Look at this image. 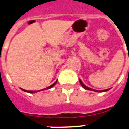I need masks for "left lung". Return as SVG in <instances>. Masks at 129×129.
I'll use <instances>...</instances> for the list:
<instances>
[{
	"label": "left lung",
	"instance_id": "8db88e82",
	"mask_svg": "<svg viewBox=\"0 0 129 129\" xmlns=\"http://www.w3.org/2000/svg\"><path fill=\"white\" fill-rule=\"evenodd\" d=\"M79 82H80V84L81 85V86L83 87L84 89H87V90H91V91H97V92H103V91H108L109 89H104V90H96V89H94L89 88V87H87L85 85H84V83L81 81V79H79Z\"/></svg>",
	"mask_w": 129,
	"mask_h": 129
}]
</instances>
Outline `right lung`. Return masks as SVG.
<instances>
[{
  "label": "right lung",
  "mask_w": 129,
  "mask_h": 129,
  "mask_svg": "<svg viewBox=\"0 0 129 129\" xmlns=\"http://www.w3.org/2000/svg\"><path fill=\"white\" fill-rule=\"evenodd\" d=\"M57 81H55L54 83L52 84V85H51L50 86L48 87H46V88H45V89H42V90H46V89H50L51 87H52L54 86L55 84L57 83ZM20 89H22V91H26V92H28V93H31V94H33V93H35V92H38V91H40V90H39V91H28V90H26V89H22V88H20Z\"/></svg>",
  "instance_id": "obj_1"
}]
</instances>
